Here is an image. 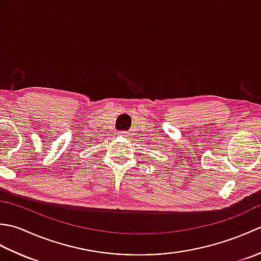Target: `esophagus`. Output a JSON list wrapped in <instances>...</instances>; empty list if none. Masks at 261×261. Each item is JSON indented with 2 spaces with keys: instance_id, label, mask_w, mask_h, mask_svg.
Segmentation results:
<instances>
[{
  "instance_id": "obj_1",
  "label": "esophagus",
  "mask_w": 261,
  "mask_h": 261,
  "mask_svg": "<svg viewBox=\"0 0 261 261\" xmlns=\"http://www.w3.org/2000/svg\"><path fill=\"white\" fill-rule=\"evenodd\" d=\"M121 134V136H123V137H127V132H125V131H122V132H120Z\"/></svg>"
}]
</instances>
